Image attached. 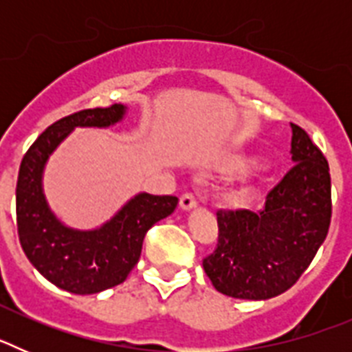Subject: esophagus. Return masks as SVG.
I'll list each match as a JSON object with an SVG mask.
<instances>
[{
    "label": "esophagus",
    "instance_id": "34e87169",
    "mask_svg": "<svg viewBox=\"0 0 352 352\" xmlns=\"http://www.w3.org/2000/svg\"><path fill=\"white\" fill-rule=\"evenodd\" d=\"M197 206V199L194 197V194H183L182 199H179V208L185 211L194 210Z\"/></svg>",
    "mask_w": 352,
    "mask_h": 352
}]
</instances>
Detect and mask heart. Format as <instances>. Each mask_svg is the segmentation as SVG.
Listing matches in <instances>:
<instances>
[{
	"label": "heart",
	"instance_id": "heart-1",
	"mask_svg": "<svg viewBox=\"0 0 352 352\" xmlns=\"http://www.w3.org/2000/svg\"><path fill=\"white\" fill-rule=\"evenodd\" d=\"M254 194H256V183H254V179H252L250 176H243V178L239 179L234 192H232L234 199H238V201H247V199H250Z\"/></svg>",
	"mask_w": 352,
	"mask_h": 352
}]
</instances>
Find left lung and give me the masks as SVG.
Here are the masks:
<instances>
[{
	"label": "left lung",
	"mask_w": 352,
	"mask_h": 352,
	"mask_svg": "<svg viewBox=\"0 0 352 352\" xmlns=\"http://www.w3.org/2000/svg\"><path fill=\"white\" fill-rule=\"evenodd\" d=\"M294 166L259 211H217L219 243L203 268L214 289L239 300L278 296L309 268L331 222V178L322 151L291 123Z\"/></svg>",
	"instance_id": "left-lung-1"
}]
</instances>
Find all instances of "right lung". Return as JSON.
I'll return each mask as SVG.
<instances>
[{"instance_id":"right-lung-1","label":"right lung","mask_w":352,"mask_h":352,"mask_svg":"<svg viewBox=\"0 0 352 352\" xmlns=\"http://www.w3.org/2000/svg\"><path fill=\"white\" fill-rule=\"evenodd\" d=\"M125 105L84 109L43 130L24 155L15 188L19 241L49 282L74 294H95L125 282L141 257L146 232L178 206L174 195L139 194L95 231L63 226L49 210L42 173L49 155L76 126H111Z\"/></svg>"}]
</instances>
